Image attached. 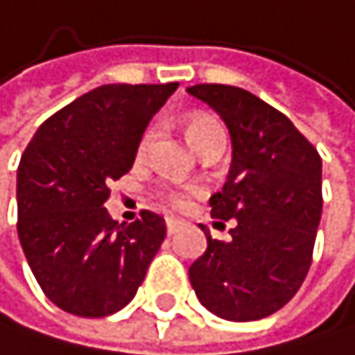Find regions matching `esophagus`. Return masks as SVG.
Instances as JSON below:
<instances>
[{
	"label": "esophagus",
	"mask_w": 355,
	"mask_h": 355,
	"mask_svg": "<svg viewBox=\"0 0 355 355\" xmlns=\"http://www.w3.org/2000/svg\"><path fill=\"white\" fill-rule=\"evenodd\" d=\"M181 224H183L181 220H174V218H168V220H166V230H168V235H174V232H176V230H179V228H181Z\"/></svg>",
	"instance_id": "esophagus-1"
}]
</instances>
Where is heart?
<instances>
[{
  "label": "heart",
  "instance_id": "obj_1",
  "mask_svg": "<svg viewBox=\"0 0 355 355\" xmlns=\"http://www.w3.org/2000/svg\"><path fill=\"white\" fill-rule=\"evenodd\" d=\"M185 135L189 139V144L198 150L200 146H205L207 142H211V139H216V137H224V131L220 127V123L216 118H211V116H205V114H196V116H189L187 118V123H185ZM148 144V135L142 139V144H139V148H146ZM193 193V189H166L164 196H166V200L176 207V209H181L187 205L189 200V196Z\"/></svg>",
  "mask_w": 355,
  "mask_h": 355
}]
</instances>
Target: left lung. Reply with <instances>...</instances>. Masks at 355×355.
<instances>
[{"label":"left lung","instance_id":"1","mask_svg":"<svg viewBox=\"0 0 355 355\" xmlns=\"http://www.w3.org/2000/svg\"><path fill=\"white\" fill-rule=\"evenodd\" d=\"M187 92L230 133L232 164L211 216L232 220L230 241L207 228V250L189 267L200 304L228 321H257L291 300L309 274L321 220V157L284 114L252 92L196 83Z\"/></svg>","mask_w":355,"mask_h":355}]
</instances>
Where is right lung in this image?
I'll return each mask as SVG.
<instances>
[{"instance_id":"obj_1","label":"right lung","mask_w":355,"mask_h":355,"mask_svg":"<svg viewBox=\"0 0 355 355\" xmlns=\"http://www.w3.org/2000/svg\"><path fill=\"white\" fill-rule=\"evenodd\" d=\"M179 83H107L44 120L17 170L19 241L58 309L107 317L135 297L162 248L166 222L142 211L118 224L103 207Z\"/></svg>"}]
</instances>
